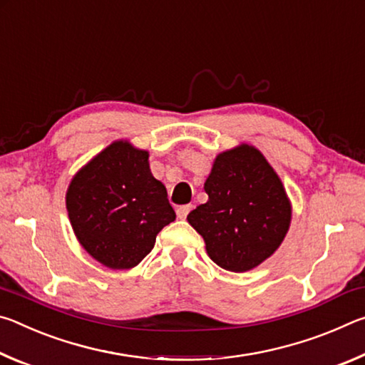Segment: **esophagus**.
<instances>
[{"instance_id":"esophagus-1","label":"esophagus","mask_w":365,"mask_h":365,"mask_svg":"<svg viewBox=\"0 0 365 365\" xmlns=\"http://www.w3.org/2000/svg\"><path fill=\"white\" fill-rule=\"evenodd\" d=\"M191 205H185V206H178L177 207V217L178 219H187V215H188V212L191 211Z\"/></svg>"}]
</instances>
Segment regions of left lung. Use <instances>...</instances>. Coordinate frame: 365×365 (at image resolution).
<instances>
[{"label":"left lung","instance_id":"left-lung-1","mask_svg":"<svg viewBox=\"0 0 365 365\" xmlns=\"http://www.w3.org/2000/svg\"><path fill=\"white\" fill-rule=\"evenodd\" d=\"M205 190L207 202L187 219L219 267L246 272L274 255L289 228L292 205L261 151L243 143L220 153Z\"/></svg>","mask_w":365,"mask_h":365}]
</instances>
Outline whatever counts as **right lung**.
I'll return each mask as SVG.
<instances>
[{"label":"right lung","instance_id":"add662e5","mask_svg":"<svg viewBox=\"0 0 365 365\" xmlns=\"http://www.w3.org/2000/svg\"><path fill=\"white\" fill-rule=\"evenodd\" d=\"M150 154L119 140L83 165L67 188L66 207L80 245L109 269L138 265L158 233L175 220L168 191L153 177Z\"/></svg>","mask_w":365,"mask_h":365}]
</instances>
